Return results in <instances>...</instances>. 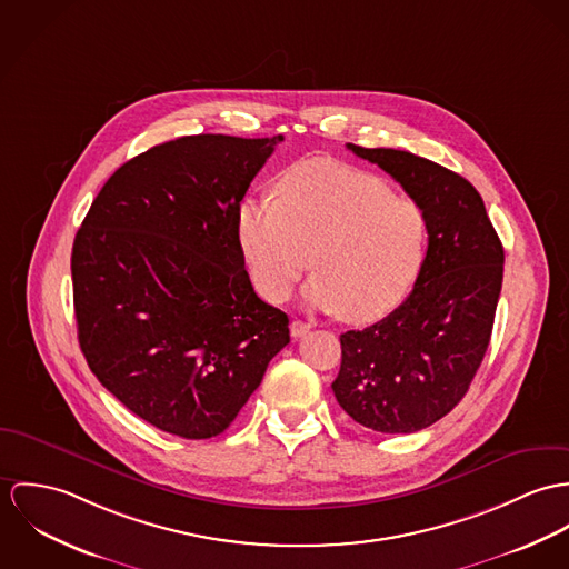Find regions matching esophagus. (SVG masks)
I'll return each instance as SVG.
<instances>
[{
	"label": "esophagus",
	"instance_id": "esophagus-1",
	"mask_svg": "<svg viewBox=\"0 0 569 569\" xmlns=\"http://www.w3.org/2000/svg\"><path fill=\"white\" fill-rule=\"evenodd\" d=\"M310 322H306V320H292L290 322V333L295 336V338H301V336H306L308 331H310Z\"/></svg>",
	"mask_w": 569,
	"mask_h": 569
}]
</instances>
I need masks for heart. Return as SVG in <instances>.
Here are the masks:
<instances>
[{
  "label": "heart",
  "instance_id": "obj_1",
  "mask_svg": "<svg viewBox=\"0 0 569 569\" xmlns=\"http://www.w3.org/2000/svg\"><path fill=\"white\" fill-rule=\"evenodd\" d=\"M238 238L266 301H286L312 254L316 272L303 290L306 301L369 322L390 312L415 283L426 220L376 174L315 159L279 179L277 202L242 200Z\"/></svg>",
  "mask_w": 569,
  "mask_h": 569
}]
</instances>
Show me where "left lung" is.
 Wrapping results in <instances>:
<instances>
[{"label":"left lung","mask_w":569,"mask_h":569,"mask_svg":"<svg viewBox=\"0 0 569 569\" xmlns=\"http://www.w3.org/2000/svg\"><path fill=\"white\" fill-rule=\"evenodd\" d=\"M347 148L378 163L415 200L428 251L412 292L395 312L340 336L342 362L331 388L360 426L412 435L453 410L482 365L505 249L482 196L460 174L406 150Z\"/></svg>","instance_id":"8db88e82"}]
</instances>
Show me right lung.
Listing matches in <instances>:
<instances>
[{
	"mask_svg": "<svg viewBox=\"0 0 569 569\" xmlns=\"http://www.w3.org/2000/svg\"><path fill=\"white\" fill-rule=\"evenodd\" d=\"M281 134H190L127 161L71 249L78 342L130 412L191 439L224 432L290 342L254 295L238 209Z\"/></svg>",
	"mask_w": 569,
	"mask_h": 569,
	"instance_id": "add662e5",
	"label": "right lung"
}]
</instances>
